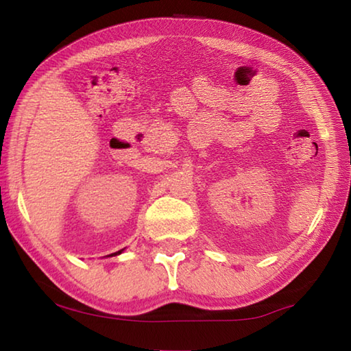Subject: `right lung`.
<instances>
[{"label":"right lung","mask_w":351,"mask_h":351,"mask_svg":"<svg viewBox=\"0 0 351 351\" xmlns=\"http://www.w3.org/2000/svg\"><path fill=\"white\" fill-rule=\"evenodd\" d=\"M122 251H123V249H122ZM122 251H117V252H114V254H111V255H117V254H121Z\"/></svg>","instance_id":"obj_1"}]
</instances>
